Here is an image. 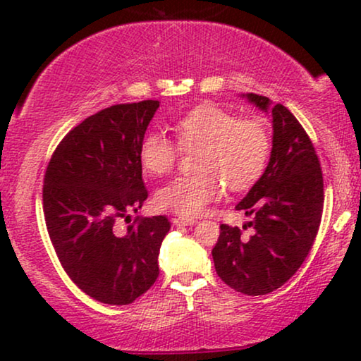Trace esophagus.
<instances>
[{
  "label": "esophagus",
  "mask_w": 361,
  "mask_h": 361,
  "mask_svg": "<svg viewBox=\"0 0 361 361\" xmlns=\"http://www.w3.org/2000/svg\"><path fill=\"white\" fill-rule=\"evenodd\" d=\"M194 224H197L195 219H187V216H177V219H174V225L177 226H189Z\"/></svg>",
  "instance_id": "1"
}]
</instances>
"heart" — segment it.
<instances>
[{
  "instance_id": "obj_1",
  "label": "heart",
  "mask_w": 361,
  "mask_h": 361,
  "mask_svg": "<svg viewBox=\"0 0 361 361\" xmlns=\"http://www.w3.org/2000/svg\"><path fill=\"white\" fill-rule=\"evenodd\" d=\"M174 135L182 151H199L195 174L161 187L154 200L161 210L187 219L219 199L224 184L233 192L250 189L268 164L271 137L258 118L238 120L220 106L200 105L176 123ZM137 157L147 174L164 176L176 166L179 149L167 137L149 133L142 137Z\"/></svg>"
}]
</instances>
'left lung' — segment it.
<instances>
[{
	"label": "left lung",
	"mask_w": 361,
	"mask_h": 361,
	"mask_svg": "<svg viewBox=\"0 0 361 361\" xmlns=\"http://www.w3.org/2000/svg\"><path fill=\"white\" fill-rule=\"evenodd\" d=\"M273 116L268 167L236 210L251 216V236L220 225L212 250L215 271L231 289L263 295L281 288L300 268L317 236L324 209V179L312 141L288 108L268 97L246 93ZM246 225L243 228H246Z\"/></svg>",
	"instance_id": "left-lung-1"
}]
</instances>
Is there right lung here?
<instances>
[{
    "label": "right lung",
    "instance_id": "right-lung-1",
    "mask_svg": "<svg viewBox=\"0 0 361 361\" xmlns=\"http://www.w3.org/2000/svg\"><path fill=\"white\" fill-rule=\"evenodd\" d=\"M159 102L121 103L88 116L56 147L44 176V216L62 268L98 302L126 305L159 276L166 216L128 219L147 199L140 145Z\"/></svg>",
    "mask_w": 361,
    "mask_h": 361
}]
</instances>
